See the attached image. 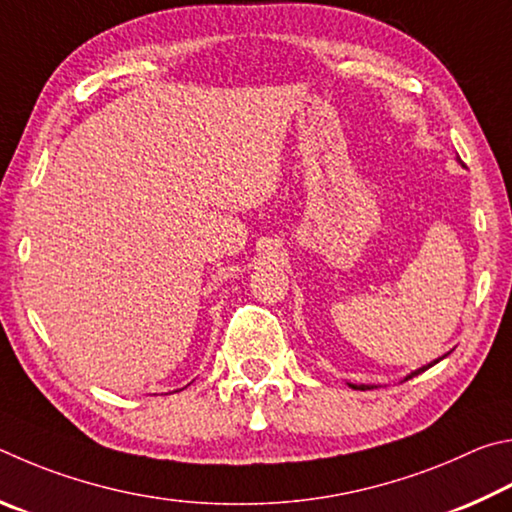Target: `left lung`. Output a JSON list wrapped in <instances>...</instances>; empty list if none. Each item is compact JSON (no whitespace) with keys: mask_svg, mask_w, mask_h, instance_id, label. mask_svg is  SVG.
I'll list each match as a JSON object with an SVG mask.
<instances>
[{"mask_svg":"<svg viewBox=\"0 0 512 512\" xmlns=\"http://www.w3.org/2000/svg\"><path fill=\"white\" fill-rule=\"evenodd\" d=\"M443 357H447V355H443ZM443 357H438V360H434V362H429V364H425V366H420V369H416V371H411L409 375H405V380H411V378H416V375H420V373H423V371H427V369H432V366H434V364H438V362H441V360H443ZM348 387H351V389H357V391L375 389V387H373V384H351V382H348Z\"/></svg>","mask_w":512,"mask_h":512,"instance_id":"left-lung-1","label":"left lung"}]
</instances>
